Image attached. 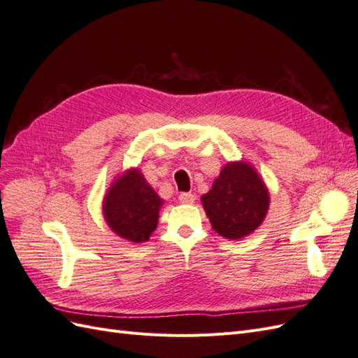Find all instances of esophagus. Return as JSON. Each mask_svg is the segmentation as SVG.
<instances>
[{"label": "esophagus", "mask_w": 358, "mask_h": 358, "mask_svg": "<svg viewBox=\"0 0 358 358\" xmlns=\"http://www.w3.org/2000/svg\"><path fill=\"white\" fill-rule=\"evenodd\" d=\"M194 200H196V196H194V194H191V192H180L179 194V201L182 204H192Z\"/></svg>", "instance_id": "obj_1"}]
</instances>
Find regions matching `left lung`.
Returning <instances> with one entry per match:
<instances>
[{
    "mask_svg": "<svg viewBox=\"0 0 358 358\" xmlns=\"http://www.w3.org/2000/svg\"><path fill=\"white\" fill-rule=\"evenodd\" d=\"M213 230L225 239H241L263 222L268 194L257 171L246 162H230L201 197Z\"/></svg>",
    "mask_w": 358,
    "mask_h": 358,
    "instance_id": "8db88e82",
    "label": "left lung"
}]
</instances>
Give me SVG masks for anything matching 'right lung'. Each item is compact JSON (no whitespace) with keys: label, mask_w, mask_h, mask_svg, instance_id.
Here are the masks:
<instances>
[{"label":"right lung","mask_w":358,"mask_h":358,"mask_svg":"<svg viewBox=\"0 0 358 358\" xmlns=\"http://www.w3.org/2000/svg\"><path fill=\"white\" fill-rule=\"evenodd\" d=\"M161 199L138 170L119 178L104 200V216L110 229L129 242H145L157 229Z\"/></svg>","instance_id":"add662e5"}]
</instances>
